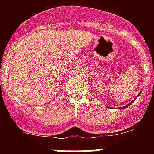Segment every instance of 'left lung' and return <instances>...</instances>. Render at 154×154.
<instances>
[{"label": "left lung", "instance_id": "8db88e82", "mask_svg": "<svg viewBox=\"0 0 154 154\" xmlns=\"http://www.w3.org/2000/svg\"><path fill=\"white\" fill-rule=\"evenodd\" d=\"M140 93L139 94V95H138V96H140ZM135 99H133V101H132V102H130V103H129V104L126 105V106H122V107H119V108H118V109H126V108H127V107H128V106H130V105H131V104H132V103H133V102L135 101ZM108 108H109H109H110V107H108ZM111 109H112V108H111Z\"/></svg>", "mask_w": 154, "mask_h": 154}]
</instances>
